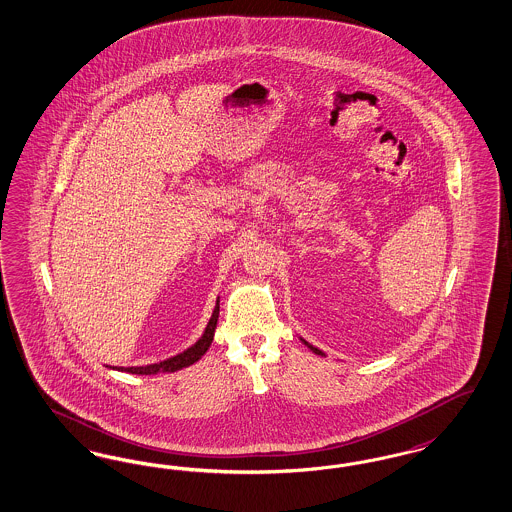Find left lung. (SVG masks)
I'll list each match as a JSON object with an SVG mask.
<instances>
[{"label": "left lung", "instance_id": "left-lung-1", "mask_svg": "<svg viewBox=\"0 0 512 512\" xmlns=\"http://www.w3.org/2000/svg\"><path fill=\"white\" fill-rule=\"evenodd\" d=\"M299 339H301V343H303V345H305V347L310 348V350H312V352H314V354H318V356H326V354H324V352H322V350H320V348L312 347V345H310V343H307V341H305V339H303V337H299Z\"/></svg>", "mask_w": 512, "mask_h": 512}]
</instances>
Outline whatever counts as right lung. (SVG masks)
I'll return each mask as SVG.
<instances>
[{"label":"right lung","mask_w":512,"mask_h":512,"mask_svg":"<svg viewBox=\"0 0 512 512\" xmlns=\"http://www.w3.org/2000/svg\"><path fill=\"white\" fill-rule=\"evenodd\" d=\"M217 320H219V299L215 303L213 308V314L205 326L202 337L192 345V347L186 348L183 352L162 360L158 364H148V366H139V368H106L118 369V371H127V373H135V375H158V373H173V371H179V369L188 368L192 364H196L211 345L213 341V335H215V328H217Z\"/></svg>","instance_id":"1"}]
</instances>
